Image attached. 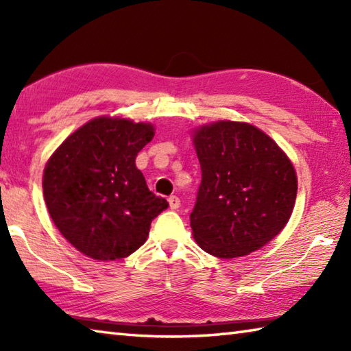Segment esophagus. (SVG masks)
<instances>
[{"instance_id":"obj_1","label":"esophagus","mask_w":351,"mask_h":351,"mask_svg":"<svg viewBox=\"0 0 351 351\" xmlns=\"http://www.w3.org/2000/svg\"><path fill=\"white\" fill-rule=\"evenodd\" d=\"M169 206H170V209H178V207L181 206L180 198L175 197V195H171V197L169 198Z\"/></svg>"}]
</instances>
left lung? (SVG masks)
<instances>
[{
  "label": "left lung",
  "mask_w": 351,
  "mask_h": 351,
  "mask_svg": "<svg viewBox=\"0 0 351 351\" xmlns=\"http://www.w3.org/2000/svg\"><path fill=\"white\" fill-rule=\"evenodd\" d=\"M201 165L197 203L190 213L193 239L219 258L263 247L285 228L297 197L289 158L257 127L219 121L193 136Z\"/></svg>",
  "instance_id": "1"
}]
</instances>
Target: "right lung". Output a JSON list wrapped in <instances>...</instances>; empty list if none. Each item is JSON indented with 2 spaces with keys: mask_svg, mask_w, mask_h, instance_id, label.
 <instances>
[{
  "mask_svg": "<svg viewBox=\"0 0 351 351\" xmlns=\"http://www.w3.org/2000/svg\"><path fill=\"white\" fill-rule=\"evenodd\" d=\"M153 136L152 123L102 116L49 158L43 173L47 210L77 251L94 260H121L145 243L152 221L169 207L136 167Z\"/></svg>",
  "mask_w": 351,
  "mask_h": 351,
  "instance_id": "obj_1",
  "label": "right lung"
}]
</instances>
